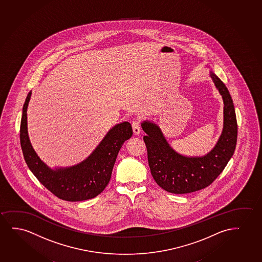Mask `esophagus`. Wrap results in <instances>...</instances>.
Listing matches in <instances>:
<instances>
[{
    "mask_svg": "<svg viewBox=\"0 0 262 262\" xmlns=\"http://www.w3.org/2000/svg\"><path fill=\"white\" fill-rule=\"evenodd\" d=\"M132 127H133L134 134L137 136V135H139L141 132L140 128V124H139V122L138 121H134L132 123Z\"/></svg>",
    "mask_w": 262,
    "mask_h": 262,
    "instance_id": "esophagus-1",
    "label": "esophagus"
}]
</instances>
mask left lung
I'll return each instance as SVG.
<instances>
[{"mask_svg":"<svg viewBox=\"0 0 262 262\" xmlns=\"http://www.w3.org/2000/svg\"><path fill=\"white\" fill-rule=\"evenodd\" d=\"M209 75L224 101V123L217 143L207 155H181L170 146L162 129L155 122L144 120L141 123L146 134L144 141L151 175L166 191L187 194L209 186L224 170L235 150L237 120L232 97L213 71H209Z\"/></svg>","mask_w":262,"mask_h":262,"instance_id":"1","label":"left lung"}]
</instances>
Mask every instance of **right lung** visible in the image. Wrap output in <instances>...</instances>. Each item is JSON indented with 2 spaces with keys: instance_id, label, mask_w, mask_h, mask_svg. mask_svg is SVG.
I'll return each mask as SVG.
<instances>
[{
  "instance_id": "obj_1",
  "label": "right lung",
  "mask_w": 262,
  "mask_h": 262,
  "mask_svg": "<svg viewBox=\"0 0 262 262\" xmlns=\"http://www.w3.org/2000/svg\"><path fill=\"white\" fill-rule=\"evenodd\" d=\"M30 97L31 92L23 105L19 132L23 156L29 169L41 184L59 199L75 202L95 198L107 187L118 151L133 135L131 124L125 121L114 125L80 163L52 169L38 157L30 143L27 120Z\"/></svg>"
}]
</instances>
